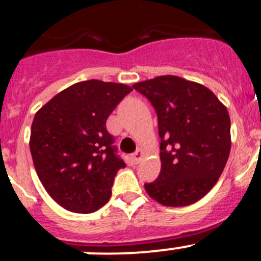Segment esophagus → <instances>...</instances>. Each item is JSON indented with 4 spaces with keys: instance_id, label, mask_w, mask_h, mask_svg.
<instances>
[{
    "instance_id": "esophagus-1",
    "label": "esophagus",
    "mask_w": 261,
    "mask_h": 261,
    "mask_svg": "<svg viewBox=\"0 0 261 261\" xmlns=\"http://www.w3.org/2000/svg\"><path fill=\"white\" fill-rule=\"evenodd\" d=\"M142 158H143V151L142 150H137V151L132 155V162L135 164H138L141 160H142Z\"/></svg>"
}]
</instances>
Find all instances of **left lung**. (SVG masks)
I'll list each match as a JSON object with an SVG mask.
<instances>
[{"instance_id": "obj_1", "label": "left lung", "mask_w": 261, "mask_h": 261, "mask_svg": "<svg viewBox=\"0 0 261 261\" xmlns=\"http://www.w3.org/2000/svg\"><path fill=\"white\" fill-rule=\"evenodd\" d=\"M158 115L162 169L145 184L147 194L167 207L198 202L215 186L230 152V118L202 84L158 76L133 85Z\"/></svg>"}]
</instances>
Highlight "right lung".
Instances as JSON below:
<instances>
[{
  "mask_svg": "<svg viewBox=\"0 0 261 261\" xmlns=\"http://www.w3.org/2000/svg\"><path fill=\"white\" fill-rule=\"evenodd\" d=\"M132 88L87 80L62 90L38 110L30 149L37 176L63 208L90 214L109 202L114 178L125 167L106 121Z\"/></svg>",
  "mask_w": 261,
  "mask_h": 261,
  "instance_id": "right-lung-1",
  "label": "right lung"
}]
</instances>
